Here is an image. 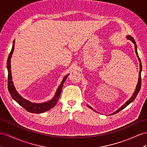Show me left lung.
Segmentation results:
<instances>
[{
  "instance_id": "left-lung-1",
  "label": "left lung",
  "mask_w": 147,
  "mask_h": 147,
  "mask_svg": "<svg viewBox=\"0 0 147 147\" xmlns=\"http://www.w3.org/2000/svg\"><path fill=\"white\" fill-rule=\"evenodd\" d=\"M126 39H128V40H130L131 41H132V43L134 44V47H135V52H136V55H137V58H138V59H139V63H140V64H139V65H140V71H139V79H138V83H137V86H136V90H135V91H134V92L133 93V95H132V97L130 98L129 99V100L128 101H127L126 102H125L123 106H121L120 108H119L118 110H117L116 111H115L114 113H113L112 114H111V115H115V114H116V113H118V112H119L121 110H123V109L124 108H125L126 107L127 105H129L131 103H132L134 100H135V98H136V97H137V94H138V93H139V91H140V87H141V72H142V63H141V61H140V58H139V55H138V53H137V44H136V41H135V40L134 39V38L133 37H132V36H126ZM87 105V107H89L90 109H92V110H94V111H95V110H94L93 108H92L90 106H89V105ZM95 112H97V111H95ZM98 113V112H97Z\"/></svg>"
}]
</instances>
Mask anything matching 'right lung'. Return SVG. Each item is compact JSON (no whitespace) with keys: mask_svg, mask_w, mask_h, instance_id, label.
<instances>
[{"mask_svg":"<svg viewBox=\"0 0 147 147\" xmlns=\"http://www.w3.org/2000/svg\"><path fill=\"white\" fill-rule=\"evenodd\" d=\"M15 40H14L13 42L12 49L9 54V56L8 57L7 63V67L8 69V91H9V93L10 94L12 98H13L15 101L17 102L21 107H22L28 112H30L32 113H42L44 112L50 110L51 108H52L58 102V100L59 99L61 94L63 86V84L65 82L67 77L68 76L69 74H66L63 78V79L60 86L57 88L55 94L54 95V97L51 100H49V101L42 103H33L29 101V100L26 99L24 98L18 94V92L16 91L13 85V81H12L10 63L11 58L15 49Z\"/></svg>","mask_w":147,"mask_h":147,"instance_id":"right-lung-1","label":"right lung"}]
</instances>
